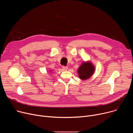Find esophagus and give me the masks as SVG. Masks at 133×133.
Masks as SVG:
<instances>
[{"instance_id": "esophagus-1", "label": "esophagus", "mask_w": 133, "mask_h": 133, "mask_svg": "<svg viewBox=\"0 0 133 133\" xmlns=\"http://www.w3.org/2000/svg\"><path fill=\"white\" fill-rule=\"evenodd\" d=\"M63 69L64 70H65V71H66V70H67V69H68V67H67V66H63Z\"/></svg>"}]
</instances>
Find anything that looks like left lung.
<instances>
[{
  "instance_id": "8db88e82",
  "label": "left lung",
  "mask_w": 133,
  "mask_h": 133,
  "mask_svg": "<svg viewBox=\"0 0 133 133\" xmlns=\"http://www.w3.org/2000/svg\"><path fill=\"white\" fill-rule=\"evenodd\" d=\"M95 69L94 65L90 61L83 62L77 70L79 78L83 81L88 79L94 74Z\"/></svg>"
}]
</instances>
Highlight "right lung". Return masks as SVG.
Masks as SVG:
<instances>
[{
    "instance_id": "1",
    "label": "right lung",
    "mask_w": 133,
    "mask_h": 133,
    "mask_svg": "<svg viewBox=\"0 0 133 133\" xmlns=\"http://www.w3.org/2000/svg\"><path fill=\"white\" fill-rule=\"evenodd\" d=\"M49 71H50V70H49ZM50 72H51V71H50Z\"/></svg>"
}]
</instances>
